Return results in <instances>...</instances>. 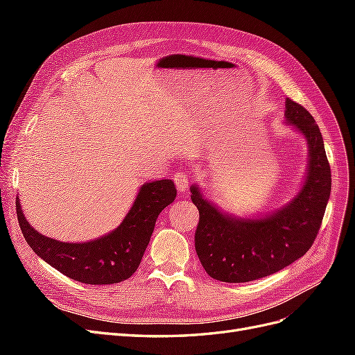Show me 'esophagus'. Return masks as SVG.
<instances>
[{"label":"esophagus","mask_w":355,"mask_h":355,"mask_svg":"<svg viewBox=\"0 0 355 355\" xmlns=\"http://www.w3.org/2000/svg\"><path fill=\"white\" fill-rule=\"evenodd\" d=\"M175 184H176V188L180 191V192H185L189 187V176L187 173H184V171H179V173L175 175Z\"/></svg>","instance_id":"34e87169"}]
</instances>
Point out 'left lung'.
Listing matches in <instances>:
<instances>
[{
	"instance_id": "obj_1",
	"label": "left lung",
	"mask_w": 355,
	"mask_h": 355,
	"mask_svg": "<svg viewBox=\"0 0 355 355\" xmlns=\"http://www.w3.org/2000/svg\"><path fill=\"white\" fill-rule=\"evenodd\" d=\"M286 121L308 142L309 161L304 187L282 209L262 218L222 213L197 185L191 200L200 211L196 250L206 272L225 283H245L271 275L302 257L313 245L331 189L323 136L302 105L286 99Z\"/></svg>"
}]
</instances>
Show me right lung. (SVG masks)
Listing matches in <instances>:
<instances>
[{
  "mask_svg": "<svg viewBox=\"0 0 355 355\" xmlns=\"http://www.w3.org/2000/svg\"><path fill=\"white\" fill-rule=\"evenodd\" d=\"M176 198L175 182H146L121 225L101 239L62 243L41 235L25 219L16 198L17 220L29 247L59 272L85 284H114L130 278L151 240L161 210Z\"/></svg>",
  "mask_w": 355,
  "mask_h": 355,
  "instance_id": "obj_1",
  "label": "right lung"
}]
</instances>
